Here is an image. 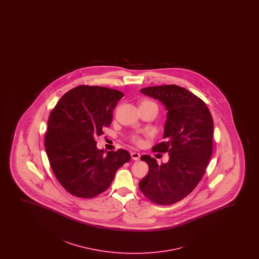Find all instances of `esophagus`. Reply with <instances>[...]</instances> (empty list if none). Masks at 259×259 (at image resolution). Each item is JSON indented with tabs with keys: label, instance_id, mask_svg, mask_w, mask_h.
Segmentation results:
<instances>
[{
	"label": "esophagus",
	"instance_id": "esophagus-1",
	"mask_svg": "<svg viewBox=\"0 0 259 259\" xmlns=\"http://www.w3.org/2000/svg\"><path fill=\"white\" fill-rule=\"evenodd\" d=\"M131 156L133 159L136 160V161H138V160H140L141 155H140V154H139L138 152H131Z\"/></svg>",
	"mask_w": 259,
	"mask_h": 259
}]
</instances>
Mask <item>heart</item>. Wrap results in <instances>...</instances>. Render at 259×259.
Masks as SVG:
<instances>
[{
  "label": "heart",
  "instance_id": "1",
  "mask_svg": "<svg viewBox=\"0 0 259 259\" xmlns=\"http://www.w3.org/2000/svg\"><path fill=\"white\" fill-rule=\"evenodd\" d=\"M149 105L157 107L156 106V103H153V102L149 101V100H144V101H142L141 104H140V106H149ZM132 141L135 142V143H136V144H138V145H140L142 142V139L140 138L139 136H134V137L132 138Z\"/></svg>",
  "mask_w": 259,
  "mask_h": 259
}]
</instances>
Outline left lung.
I'll return each instance as SVG.
<instances>
[{"label":"left lung","mask_w":259,"mask_h":259,"mask_svg":"<svg viewBox=\"0 0 259 259\" xmlns=\"http://www.w3.org/2000/svg\"><path fill=\"white\" fill-rule=\"evenodd\" d=\"M141 92L165 106L164 142L152 149L170 156L158 165L155 158L142 156L149 169L139 187L151 202L170 205L189 195L205 174L212 153V116L202 99L179 85L149 87Z\"/></svg>","instance_id":"left-lung-1"}]
</instances>
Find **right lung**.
I'll use <instances>...</instances> for the list:
<instances>
[{"instance_id":"obj_1","label":"right lung","mask_w":259,"mask_h":259,"mask_svg":"<svg viewBox=\"0 0 259 259\" xmlns=\"http://www.w3.org/2000/svg\"><path fill=\"white\" fill-rule=\"evenodd\" d=\"M124 94L98 85H78L61 97L50 112L45 149L57 181L66 191L93 198L105 191L116 171L131 159L124 149L108 151L95 138L112 121Z\"/></svg>"}]
</instances>
